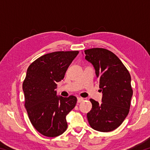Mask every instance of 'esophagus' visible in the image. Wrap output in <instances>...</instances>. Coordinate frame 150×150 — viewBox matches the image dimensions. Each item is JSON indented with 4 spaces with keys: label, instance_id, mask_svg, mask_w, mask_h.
<instances>
[{
    "label": "esophagus",
    "instance_id": "esophagus-1",
    "mask_svg": "<svg viewBox=\"0 0 150 150\" xmlns=\"http://www.w3.org/2000/svg\"><path fill=\"white\" fill-rule=\"evenodd\" d=\"M84 100V98H81V97H78L77 98V103H81V102H82V101Z\"/></svg>",
    "mask_w": 150,
    "mask_h": 150
}]
</instances>
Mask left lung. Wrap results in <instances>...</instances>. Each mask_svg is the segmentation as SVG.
<instances>
[{"mask_svg": "<svg viewBox=\"0 0 150 150\" xmlns=\"http://www.w3.org/2000/svg\"><path fill=\"white\" fill-rule=\"evenodd\" d=\"M85 59L93 65L102 103L91 98L92 108L87 116L94 130L108 132L121 125L130 111L133 90L130 73L120 59L108 50L91 48L85 50Z\"/></svg>", "mask_w": 150, "mask_h": 150, "instance_id": "1", "label": "left lung"}]
</instances>
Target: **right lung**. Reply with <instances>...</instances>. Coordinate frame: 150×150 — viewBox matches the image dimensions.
<instances>
[{
    "label": "right lung",
    "mask_w": 150,
    "mask_h": 150,
    "mask_svg": "<svg viewBox=\"0 0 150 150\" xmlns=\"http://www.w3.org/2000/svg\"><path fill=\"white\" fill-rule=\"evenodd\" d=\"M79 51L55 52L38 58L28 68L22 84L24 106L33 126L47 137H56L67 130L66 116L77 103L76 96L56 95L57 83Z\"/></svg>",
    "instance_id": "1"
}]
</instances>
